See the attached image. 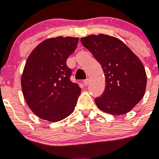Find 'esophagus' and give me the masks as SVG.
<instances>
[{
	"label": "esophagus",
	"mask_w": 159,
	"mask_h": 159,
	"mask_svg": "<svg viewBox=\"0 0 159 159\" xmlns=\"http://www.w3.org/2000/svg\"><path fill=\"white\" fill-rule=\"evenodd\" d=\"M89 83H90L89 79H86L85 80H84V84L85 85V86H88V84H89Z\"/></svg>",
	"instance_id": "obj_1"
}]
</instances>
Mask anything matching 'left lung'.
<instances>
[{
  "instance_id": "8db88e82",
  "label": "left lung",
  "mask_w": 159,
  "mask_h": 159,
  "mask_svg": "<svg viewBox=\"0 0 159 159\" xmlns=\"http://www.w3.org/2000/svg\"><path fill=\"white\" fill-rule=\"evenodd\" d=\"M80 40L102 66L105 75V90L95 98L96 106L113 116L130 111L143 99L147 87V73L140 59L114 36L89 35Z\"/></svg>"
}]
</instances>
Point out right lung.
Returning a JSON list of instances; mask_svg holds the SVG:
<instances>
[{"label":"right lung","instance_id":"1","mask_svg":"<svg viewBox=\"0 0 159 159\" xmlns=\"http://www.w3.org/2000/svg\"><path fill=\"white\" fill-rule=\"evenodd\" d=\"M79 38L57 36L39 43L27 59L21 75V88L28 106L36 116L59 122L70 116L81 88L70 80L71 70L66 64Z\"/></svg>","mask_w":159,"mask_h":159}]
</instances>
